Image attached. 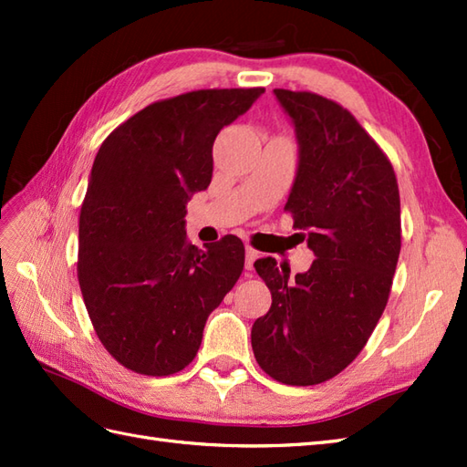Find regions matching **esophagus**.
I'll return each instance as SVG.
<instances>
[{
    "label": "esophagus",
    "mask_w": 467,
    "mask_h": 467,
    "mask_svg": "<svg viewBox=\"0 0 467 467\" xmlns=\"http://www.w3.org/2000/svg\"><path fill=\"white\" fill-rule=\"evenodd\" d=\"M256 256H259V253L251 249V246H246V256H244V269L246 271H253V265L256 261Z\"/></svg>",
    "instance_id": "34e87169"
}]
</instances>
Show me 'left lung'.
<instances>
[{"label": "left lung", "instance_id": "obj_1", "mask_svg": "<svg viewBox=\"0 0 467 467\" xmlns=\"http://www.w3.org/2000/svg\"><path fill=\"white\" fill-rule=\"evenodd\" d=\"M273 94L299 144L285 211L315 261L295 276L273 256L254 263L273 303L254 321L251 343L273 379L317 385L359 355L389 299L401 249L400 188L349 110L311 92Z\"/></svg>", "mask_w": 467, "mask_h": 467}]
</instances>
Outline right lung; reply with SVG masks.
<instances>
[{"instance_id":"obj_1","label":"right lung","mask_w":467,"mask_h":467,"mask_svg":"<svg viewBox=\"0 0 467 467\" xmlns=\"http://www.w3.org/2000/svg\"><path fill=\"white\" fill-rule=\"evenodd\" d=\"M265 88L198 90L154 102L98 150L80 211L78 281L98 339L142 375L194 359L202 331L239 281L234 234L201 251L186 239V204L213 178V144Z\"/></svg>"}]
</instances>
